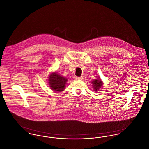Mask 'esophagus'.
<instances>
[{"label": "esophagus", "mask_w": 149, "mask_h": 149, "mask_svg": "<svg viewBox=\"0 0 149 149\" xmlns=\"http://www.w3.org/2000/svg\"><path fill=\"white\" fill-rule=\"evenodd\" d=\"M74 79H75V80H82L83 79V77H74Z\"/></svg>", "instance_id": "34e87169"}]
</instances>
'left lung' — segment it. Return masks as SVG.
Listing matches in <instances>:
<instances>
[{
  "instance_id": "obj_1",
  "label": "left lung",
  "mask_w": 149,
  "mask_h": 149,
  "mask_svg": "<svg viewBox=\"0 0 149 149\" xmlns=\"http://www.w3.org/2000/svg\"><path fill=\"white\" fill-rule=\"evenodd\" d=\"M92 84L93 91L96 92L101 91L100 88H102V87H103L104 83L103 81L100 79V77H99L96 79L92 80Z\"/></svg>"
}]
</instances>
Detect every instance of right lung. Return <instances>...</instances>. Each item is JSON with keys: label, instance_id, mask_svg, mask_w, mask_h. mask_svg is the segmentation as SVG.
I'll return each mask as SVG.
<instances>
[{"label": "right lung", "instance_id": "obj_1", "mask_svg": "<svg viewBox=\"0 0 149 149\" xmlns=\"http://www.w3.org/2000/svg\"><path fill=\"white\" fill-rule=\"evenodd\" d=\"M47 79L49 87L54 91L60 92L65 90L68 79L59 74L57 72H51Z\"/></svg>", "mask_w": 149, "mask_h": 149}]
</instances>
